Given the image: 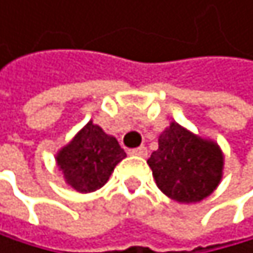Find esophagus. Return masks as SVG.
<instances>
[{"instance_id":"34e87169","label":"esophagus","mask_w":253,"mask_h":253,"mask_svg":"<svg viewBox=\"0 0 253 253\" xmlns=\"http://www.w3.org/2000/svg\"><path fill=\"white\" fill-rule=\"evenodd\" d=\"M129 155H133V156H147V147H136V149H130L129 150Z\"/></svg>"}]
</instances>
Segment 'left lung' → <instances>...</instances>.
<instances>
[{
	"label": "left lung",
	"mask_w": 253,
	"mask_h": 253,
	"mask_svg": "<svg viewBox=\"0 0 253 253\" xmlns=\"http://www.w3.org/2000/svg\"><path fill=\"white\" fill-rule=\"evenodd\" d=\"M158 144L147 164L165 196L180 203H196L218 187L223 153L217 142L203 139L173 121L159 135Z\"/></svg>",
	"instance_id": "left-lung-1"
}]
</instances>
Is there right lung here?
Instances as JSON below:
<instances>
[{
	"mask_svg": "<svg viewBox=\"0 0 253 253\" xmlns=\"http://www.w3.org/2000/svg\"><path fill=\"white\" fill-rule=\"evenodd\" d=\"M126 158L117 138L89 121L56 155L68 185L79 193H92L109 180L115 165Z\"/></svg>",
	"mask_w": 253,
	"mask_h": 253,
	"instance_id": "add662e5",
	"label": "right lung"
}]
</instances>
